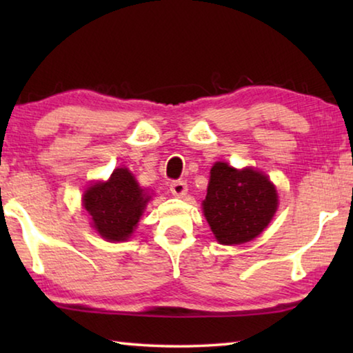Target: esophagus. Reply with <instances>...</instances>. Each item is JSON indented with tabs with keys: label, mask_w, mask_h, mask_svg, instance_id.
I'll return each instance as SVG.
<instances>
[{
	"label": "esophagus",
	"mask_w": 353,
	"mask_h": 353,
	"mask_svg": "<svg viewBox=\"0 0 353 353\" xmlns=\"http://www.w3.org/2000/svg\"><path fill=\"white\" fill-rule=\"evenodd\" d=\"M170 190H171L172 194L177 196V198H182V196L187 194V190H188L187 182H185V181H174V182H171Z\"/></svg>",
	"instance_id": "1"
}]
</instances>
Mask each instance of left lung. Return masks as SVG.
I'll return each instance as SVG.
<instances>
[{"label": "left lung", "mask_w": 353, "mask_h": 353, "mask_svg": "<svg viewBox=\"0 0 353 353\" xmlns=\"http://www.w3.org/2000/svg\"><path fill=\"white\" fill-rule=\"evenodd\" d=\"M202 207L221 244H241L254 240L270 224L277 210V191L263 172L238 171L218 162L212 168Z\"/></svg>", "instance_id": "1"}]
</instances>
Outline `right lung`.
<instances>
[{
  "label": "right lung",
  "mask_w": 353,
  "mask_h": 353,
  "mask_svg": "<svg viewBox=\"0 0 353 353\" xmlns=\"http://www.w3.org/2000/svg\"><path fill=\"white\" fill-rule=\"evenodd\" d=\"M148 199L132 172L118 168L109 181L94 183L85 191L83 207L101 236L109 241H124L139 224Z\"/></svg>",
  "instance_id": "add662e5"
}]
</instances>
